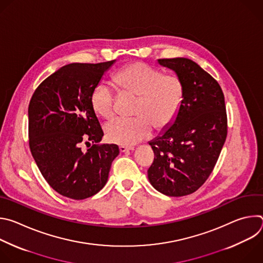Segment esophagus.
I'll list each match as a JSON object with an SVG mask.
<instances>
[{
	"mask_svg": "<svg viewBox=\"0 0 263 263\" xmlns=\"http://www.w3.org/2000/svg\"><path fill=\"white\" fill-rule=\"evenodd\" d=\"M130 149H133V146H126V145H120V151H121L122 153L128 152V151H130Z\"/></svg>",
	"mask_w": 263,
	"mask_h": 263,
	"instance_id": "1",
	"label": "esophagus"
}]
</instances>
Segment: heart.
<instances>
[{"mask_svg": "<svg viewBox=\"0 0 263 263\" xmlns=\"http://www.w3.org/2000/svg\"><path fill=\"white\" fill-rule=\"evenodd\" d=\"M115 82L126 93L138 97L134 119H116L105 125L106 138L121 145H132L156 130L167 128L179 115L184 86L174 73L143 62H134L120 69ZM91 106L97 115L109 120L116 115V98L107 84L99 83L91 93Z\"/></svg>", "mask_w": 263, "mask_h": 263, "instance_id": "1", "label": "heart"}]
</instances>
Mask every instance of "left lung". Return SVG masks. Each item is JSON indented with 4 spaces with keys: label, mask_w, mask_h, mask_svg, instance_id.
I'll list each match as a JSON object with an SVG mask.
<instances>
[{
    "label": "left lung",
    "mask_w": 263,
    "mask_h": 263,
    "mask_svg": "<svg viewBox=\"0 0 263 263\" xmlns=\"http://www.w3.org/2000/svg\"><path fill=\"white\" fill-rule=\"evenodd\" d=\"M176 71L184 99L174 124L149 141L155 157L147 178L168 197L198 191L212 173L228 133L224 97L217 81L187 58L158 59Z\"/></svg>",
    "instance_id": "8db88e82"
}]
</instances>
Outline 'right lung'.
Segmentation results:
<instances>
[{"label": "right lung", "mask_w": 263, "mask_h": 263, "mask_svg": "<svg viewBox=\"0 0 263 263\" xmlns=\"http://www.w3.org/2000/svg\"><path fill=\"white\" fill-rule=\"evenodd\" d=\"M114 62L64 65L45 79L30 100L31 154L49 185L63 197L84 200L99 193L120 153L117 144H99L104 132L90 101ZM83 144L91 146L86 153L81 149Z\"/></svg>", "instance_id": "1"}]
</instances>
